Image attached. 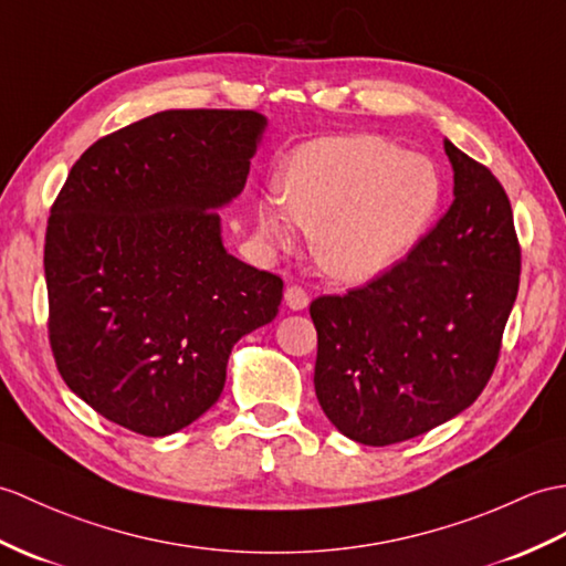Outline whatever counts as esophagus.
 <instances>
[{
    "label": "esophagus",
    "instance_id": "obj_1",
    "mask_svg": "<svg viewBox=\"0 0 566 566\" xmlns=\"http://www.w3.org/2000/svg\"><path fill=\"white\" fill-rule=\"evenodd\" d=\"M284 301H286V306L292 308V311H304L306 306H308V292L304 286H298V284H292V286H286V292H284Z\"/></svg>",
    "mask_w": 566,
    "mask_h": 566
}]
</instances>
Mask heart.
I'll list each match as a JSON object with an SVG mask.
<instances>
[{"label": "heart", "instance_id": "heart-1", "mask_svg": "<svg viewBox=\"0 0 566 566\" xmlns=\"http://www.w3.org/2000/svg\"><path fill=\"white\" fill-rule=\"evenodd\" d=\"M443 182L437 164L378 135L323 137L294 149L255 205L260 241L296 245L294 223L315 231V253L343 280H371L400 262L431 227Z\"/></svg>", "mask_w": 566, "mask_h": 566}]
</instances>
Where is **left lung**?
<instances>
[{
	"mask_svg": "<svg viewBox=\"0 0 566 566\" xmlns=\"http://www.w3.org/2000/svg\"><path fill=\"white\" fill-rule=\"evenodd\" d=\"M453 205L410 255L343 296H318L315 396L364 446L449 422L492 378L521 277L514 212L488 166L446 139Z\"/></svg>",
	"mask_w": 566,
	"mask_h": 566,
	"instance_id": "1",
	"label": "left lung"
}]
</instances>
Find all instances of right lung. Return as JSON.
I'll return each mask as SVG.
<instances>
[{
    "label": "right lung",
    "instance_id": "add662e5",
    "mask_svg": "<svg viewBox=\"0 0 566 566\" xmlns=\"http://www.w3.org/2000/svg\"><path fill=\"white\" fill-rule=\"evenodd\" d=\"M268 120L164 111L78 156L45 231L48 337L64 384L111 422L166 437L212 407L231 347L270 323L282 277L221 245Z\"/></svg>",
    "mask_w": 566,
    "mask_h": 566
}]
</instances>
